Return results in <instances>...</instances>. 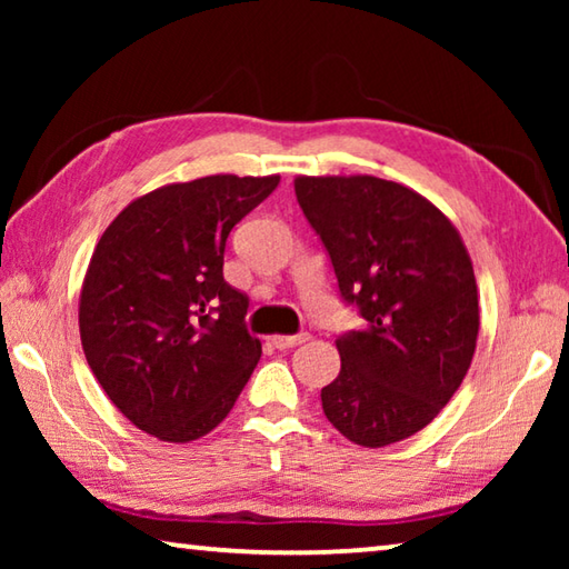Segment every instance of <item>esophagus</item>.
Here are the masks:
<instances>
[{
  "mask_svg": "<svg viewBox=\"0 0 569 569\" xmlns=\"http://www.w3.org/2000/svg\"><path fill=\"white\" fill-rule=\"evenodd\" d=\"M308 341V333H296V336H271V343L276 349H293V346Z\"/></svg>",
  "mask_w": 569,
  "mask_h": 569,
  "instance_id": "obj_1",
  "label": "esophagus"
}]
</instances>
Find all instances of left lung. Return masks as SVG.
<instances>
[{"instance_id":"8db88e82","label":"left lung","mask_w":569,"mask_h":569,"mask_svg":"<svg viewBox=\"0 0 569 569\" xmlns=\"http://www.w3.org/2000/svg\"><path fill=\"white\" fill-rule=\"evenodd\" d=\"M298 206L329 250L363 329L336 339L323 413L359 447L417 435L455 397L479 333L471 258L451 220L401 182L298 176Z\"/></svg>"}]
</instances>
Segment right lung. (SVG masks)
Returning <instances> with one entry per match:
<instances>
[{"label": "right lung", "mask_w": 569, "mask_h": 569, "mask_svg": "<svg viewBox=\"0 0 569 569\" xmlns=\"http://www.w3.org/2000/svg\"><path fill=\"white\" fill-rule=\"evenodd\" d=\"M281 176H208L134 198L94 246L80 293V339L94 379L160 441L206 437L261 359L248 296L226 283L240 218Z\"/></svg>", "instance_id": "right-lung-1"}]
</instances>
